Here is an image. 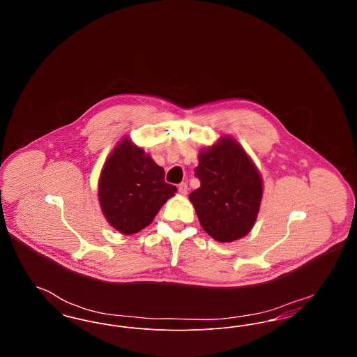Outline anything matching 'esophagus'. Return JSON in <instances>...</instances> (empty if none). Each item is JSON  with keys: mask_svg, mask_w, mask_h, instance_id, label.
Returning <instances> with one entry per match:
<instances>
[{"mask_svg": "<svg viewBox=\"0 0 357 357\" xmlns=\"http://www.w3.org/2000/svg\"><path fill=\"white\" fill-rule=\"evenodd\" d=\"M178 191H179V194L186 195L187 191H188V187H187L186 183H181V185L178 186Z\"/></svg>", "mask_w": 357, "mask_h": 357, "instance_id": "34e87169", "label": "esophagus"}]
</instances>
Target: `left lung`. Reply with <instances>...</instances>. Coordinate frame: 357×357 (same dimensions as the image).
<instances>
[{"instance_id":"left-lung-1","label":"left lung","mask_w":357,"mask_h":357,"mask_svg":"<svg viewBox=\"0 0 357 357\" xmlns=\"http://www.w3.org/2000/svg\"><path fill=\"white\" fill-rule=\"evenodd\" d=\"M195 176L201 187L188 199L204 231L218 242H233L253 229L262 201V176L231 136L202 149Z\"/></svg>"}]
</instances>
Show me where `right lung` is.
I'll use <instances>...</instances> for the list:
<instances>
[{"label":"right lung","mask_w":357,"mask_h":357,"mask_svg":"<svg viewBox=\"0 0 357 357\" xmlns=\"http://www.w3.org/2000/svg\"><path fill=\"white\" fill-rule=\"evenodd\" d=\"M176 187L165 182V170L126 136L102 166L98 197L107 222L124 236L136 234L153 221Z\"/></svg>","instance_id":"1"}]
</instances>
